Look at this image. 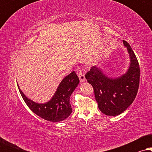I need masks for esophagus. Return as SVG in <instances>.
Returning a JSON list of instances; mask_svg holds the SVG:
<instances>
[{
	"mask_svg": "<svg viewBox=\"0 0 152 152\" xmlns=\"http://www.w3.org/2000/svg\"><path fill=\"white\" fill-rule=\"evenodd\" d=\"M77 75L79 77V78H80V82H84L86 81V78H85L84 73H82V72H79L77 73Z\"/></svg>",
	"mask_w": 152,
	"mask_h": 152,
	"instance_id": "34e87169",
	"label": "esophagus"
}]
</instances>
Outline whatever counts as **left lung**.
Segmentation results:
<instances>
[{
  "instance_id": "left-lung-1",
  "label": "left lung",
  "mask_w": 152,
  "mask_h": 152,
  "mask_svg": "<svg viewBox=\"0 0 152 152\" xmlns=\"http://www.w3.org/2000/svg\"><path fill=\"white\" fill-rule=\"evenodd\" d=\"M123 44L129 56V65L124 73L110 77L102 68L93 66L85 75L94 89L99 109L109 116L123 113L136 98L139 87L138 61L130 45L124 40Z\"/></svg>"
}]
</instances>
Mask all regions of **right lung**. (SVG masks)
Instances as JSON below:
<instances>
[{"mask_svg":"<svg viewBox=\"0 0 152 152\" xmlns=\"http://www.w3.org/2000/svg\"><path fill=\"white\" fill-rule=\"evenodd\" d=\"M79 83V77L75 72L72 71L61 80L53 96L45 103L35 102L29 99L20 90L18 83L17 86L23 99L31 111L45 120L58 122L66 120L72 113L70 97Z\"/></svg>","mask_w":152,"mask_h":152,"instance_id":"add662e5","label":"right lung"}]
</instances>
